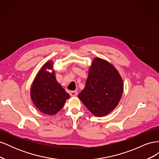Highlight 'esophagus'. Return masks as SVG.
<instances>
[{"label": "esophagus", "mask_w": 159, "mask_h": 159, "mask_svg": "<svg viewBox=\"0 0 159 159\" xmlns=\"http://www.w3.org/2000/svg\"><path fill=\"white\" fill-rule=\"evenodd\" d=\"M70 94L71 97H74V96L77 95V94H78V92H77L76 91H71L70 92Z\"/></svg>", "instance_id": "34e87169"}]
</instances>
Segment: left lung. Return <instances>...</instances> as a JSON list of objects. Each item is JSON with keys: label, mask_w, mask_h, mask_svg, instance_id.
<instances>
[{"label": "left lung", "mask_w": 159, "mask_h": 159, "mask_svg": "<svg viewBox=\"0 0 159 159\" xmlns=\"http://www.w3.org/2000/svg\"><path fill=\"white\" fill-rule=\"evenodd\" d=\"M123 91V80L117 70L106 60L96 57L78 98L94 115L102 117L117 107Z\"/></svg>", "instance_id": "left-lung-1"}]
</instances>
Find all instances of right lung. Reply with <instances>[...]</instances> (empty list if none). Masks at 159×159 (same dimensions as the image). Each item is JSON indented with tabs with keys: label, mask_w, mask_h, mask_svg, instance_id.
<instances>
[{
	"label": "right lung",
	"mask_w": 159,
	"mask_h": 159,
	"mask_svg": "<svg viewBox=\"0 0 159 159\" xmlns=\"http://www.w3.org/2000/svg\"><path fill=\"white\" fill-rule=\"evenodd\" d=\"M52 61H49L42 67L30 89V97L35 106L43 113L50 115L58 112L70 98V95L56 80L55 72L46 71L52 70Z\"/></svg>",
	"instance_id": "1"
}]
</instances>
